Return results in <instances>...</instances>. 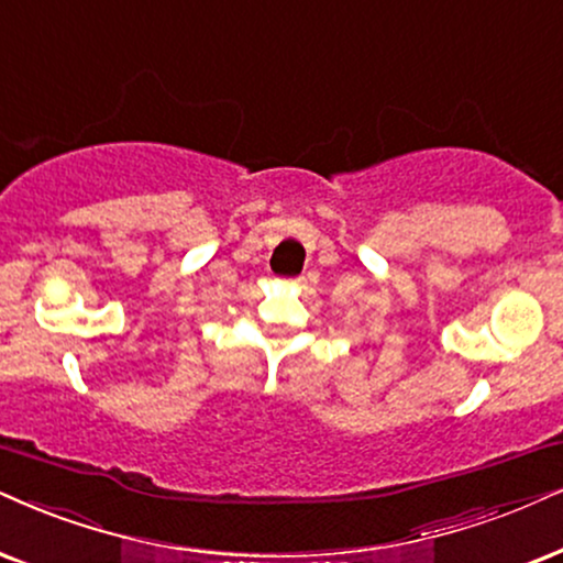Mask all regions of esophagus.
<instances>
[{
  "mask_svg": "<svg viewBox=\"0 0 563 563\" xmlns=\"http://www.w3.org/2000/svg\"><path fill=\"white\" fill-rule=\"evenodd\" d=\"M290 286H303V277H296V280H288Z\"/></svg>",
  "mask_w": 563,
  "mask_h": 563,
  "instance_id": "obj_1",
  "label": "esophagus"
}]
</instances>
